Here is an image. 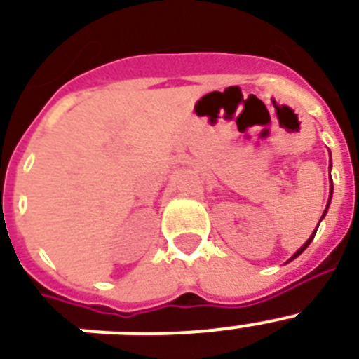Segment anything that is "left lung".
I'll use <instances>...</instances> for the list:
<instances>
[{"instance_id":"8db88e82","label":"left lung","mask_w":359,"mask_h":359,"mask_svg":"<svg viewBox=\"0 0 359 359\" xmlns=\"http://www.w3.org/2000/svg\"><path fill=\"white\" fill-rule=\"evenodd\" d=\"M331 194H332V190H331ZM329 201H331V199H329ZM327 208H329V203H327ZM327 208H325V210H323V215H325V212H327ZM323 215H322V217H323ZM320 221H322V219H320ZM316 228H318V226H316ZM315 233H316V231H315ZM315 233H313V236H311V239H307V243H306V244H304L302 248L298 250V252H297V253H294V255H293V257H291V261H293L294 257H298V255H300V253H302V252H304V250H306V248H307V246H309V243H311V241H313V237H315Z\"/></svg>"}]
</instances>
